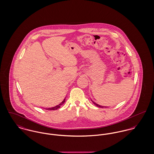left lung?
<instances>
[{"label":"left lung","mask_w":154,"mask_h":154,"mask_svg":"<svg viewBox=\"0 0 154 154\" xmlns=\"http://www.w3.org/2000/svg\"><path fill=\"white\" fill-rule=\"evenodd\" d=\"M91 101H92V100H91ZM93 101V103H94V105H95V106H98V107H100V108H104V107H107V106H100V105H98V104H97V103H95V102H94V101Z\"/></svg>","instance_id":"obj_1"}]
</instances>
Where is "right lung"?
<instances>
[{
  "instance_id": "1",
  "label": "right lung",
  "mask_w": 154,
  "mask_h": 154,
  "mask_svg": "<svg viewBox=\"0 0 154 154\" xmlns=\"http://www.w3.org/2000/svg\"><path fill=\"white\" fill-rule=\"evenodd\" d=\"M65 101H66V98L64 99V100L59 105H57V106H54V107H52V108H46V109H48V110H55V109H59L60 106H61L64 103V102H65Z\"/></svg>"
}]
</instances>
